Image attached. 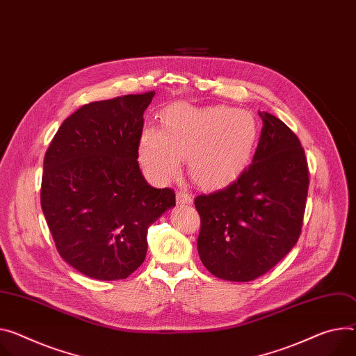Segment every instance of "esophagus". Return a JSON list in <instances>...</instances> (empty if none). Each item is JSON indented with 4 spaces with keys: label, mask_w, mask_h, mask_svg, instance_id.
Here are the masks:
<instances>
[{
    "label": "esophagus",
    "mask_w": 356,
    "mask_h": 356,
    "mask_svg": "<svg viewBox=\"0 0 356 356\" xmlns=\"http://www.w3.org/2000/svg\"><path fill=\"white\" fill-rule=\"evenodd\" d=\"M176 200L179 204H190L193 202V196H191V193H188L186 190H179L176 195Z\"/></svg>",
    "instance_id": "1"
}]
</instances>
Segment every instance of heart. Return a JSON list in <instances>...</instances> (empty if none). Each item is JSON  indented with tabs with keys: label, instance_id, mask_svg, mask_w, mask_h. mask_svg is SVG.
Instances as JSON below:
<instances>
[{
	"label": "heart",
	"instance_id": "b5f03b06",
	"mask_svg": "<svg viewBox=\"0 0 356 356\" xmlns=\"http://www.w3.org/2000/svg\"><path fill=\"white\" fill-rule=\"evenodd\" d=\"M258 140L260 124L248 111L175 105L165 113L161 131L145 129L139 157L157 180L173 177L180 159H188L193 180L216 187L229 183L247 166Z\"/></svg>",
	"mask_w": 356,
	"mask_h": 356
}]
</instances>
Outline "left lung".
I'll use <instances>...</instances> for the list:
<instances>
[{
    "instance_id": "8db88e82",
    "label": "left lung",
    "mask_w": 356,
    "mask_h": 356,
    "mask_svg": "<svg viewBox=\"0 0 356 356\" xmlns=\"http://www.w3.org/2000/svg\"><path fill=\"white\" fill-rule=\"evenodd\" d=\"M263 120L252 163L227 187L195 199L197 250L217 278L247 282L291 251L301 234L309 170L300 139L278 118Z\"/></svg>"
}]
</instances>
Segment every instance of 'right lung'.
<instances>
[{
    "label": "right lung",
    "instance_id": "add662e5",
    "mask_svg": "<svg viewBox=\"0 0 356 356\" xmlns=\"http://www.w3.org/2000/svg\"><path fill=\"white\" fill-rule=\"evenodd\" d=\"M154 92L90 102L63 120L44 157L41 207L59 255L81 274L124 280L145 261L147 230L175 190L154 188L138 157Z\"/></svg>",
    "mask_w": 356,
    "mask_h": 356
}]
</instances>
